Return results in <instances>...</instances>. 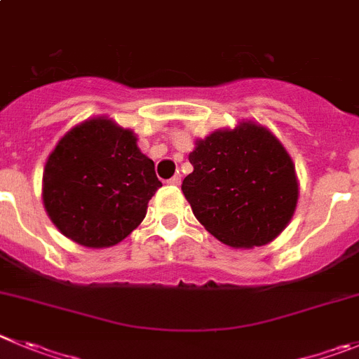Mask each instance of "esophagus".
I'll return each instance as SVG.
<instances>
[{"instance_id":"1","label":"esophagus","mask_w":359,"mask_h":359,"mask_svg":"<svg viewBox=\"0 0 359 359\" xmlns=\"http://www.w3.org/2000/svg\"><path fill=\"white\" fill-rule=\"evenodd\" d=\"M167 183H169V185H180V183H182V176H180V174H174Z\"/></svg>"}]
</instances>
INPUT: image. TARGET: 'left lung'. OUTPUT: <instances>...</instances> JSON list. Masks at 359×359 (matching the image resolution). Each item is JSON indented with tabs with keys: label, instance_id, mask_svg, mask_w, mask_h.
I'll return each instance as SVG.
<instances>
[{
	"label": "left lung",
	"instance_id": "1",
	"mask_svg": "<svg viewBox=\"0 0 359 359\" xmlns=\"http://www.w3.org/2000/svg\"><path fill=\"white\" fill-rule=\"evenodd\" d=\"M182 190L196 219L235 249L265 245L287 228L299 199L290 154L252 121L196 140Z\"/></svg>",
	"mask_w": 359,
	"mask_h": 359
}]
</instances>
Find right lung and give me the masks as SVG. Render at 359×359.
Instances as JSON below:
<instances>
[{"mask_svg":"<svg viewBox=\"0 0 359 359\" xmlns=\"http://www.w3.org/2000/svg\"><path fill=\"white\" fill-rule=\"evenodd\" d=\"M162 182L137 137L107 117L78 124L58 140L42 176L53 224L83 248H111L146 217Z\"/></svg>","mask_w":359,"mask_h":359,"instance_id":"1","label":"right lung"}]
</instances>
